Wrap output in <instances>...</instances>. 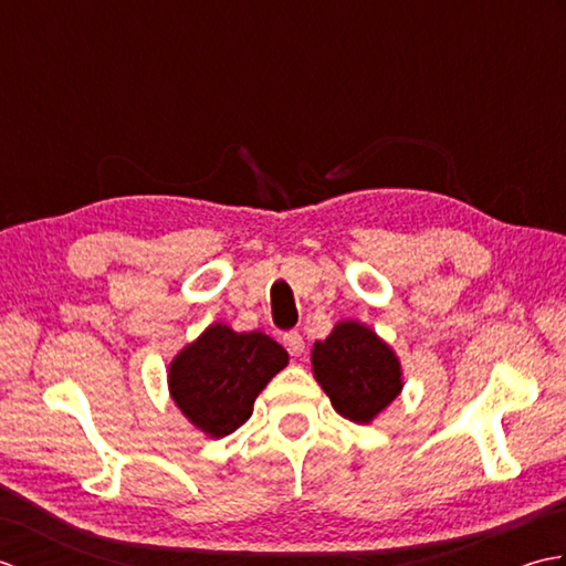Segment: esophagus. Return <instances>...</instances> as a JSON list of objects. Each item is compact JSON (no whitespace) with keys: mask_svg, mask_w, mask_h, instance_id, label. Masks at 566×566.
I'll list each match as a JSON object with an SVG mask.
<instances>
[{"mask_svg":"<svg viewBox=\"0 0 566 566\" xmlns=\"http://www.w3.org/2000/svg\"><path fill=\"white\" fill-rule=\"evenodd\" d=\"M282 340H284V347H286V350H290L292 357H302V353L306 350V343H304V338L296 331L284 333Z\"/></svg>","mask_w":566,"mask_h":566,"instance_id":"1","label":"esophagus"}]
</instances>
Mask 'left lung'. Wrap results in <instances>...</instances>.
<instances>
[{
	"label": "left lung",
	"mask_w": 566,
	"mask_h": 566,
	"mask_svg": "<svg viewBox=\"0 0 566 566\" xmlns=\"http://www.w3.org/2000/svg\"><path fill=\"white\" fill-rule=\"evenodd\" d=\"M314 377L335 411L353 423H371L403 389L401 363L379 335L359 321H340L311 350Z\"/></svg>",
	"instance_id": "8db88e82"
}]
</instances>
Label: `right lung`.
<instances>
[{
    "mask_svg": "<svg viewBox=\"0 0 566 566\" xmlns=\"http://www.w3.org/2000/svg\"><path fill=\"white\" fill-rule=\"evenodd\" d=\"M290 365L284 347L260 331L235 333L213 323L170 363V396L209 438H226L252 416V403Z\"/></svg>",
    "mask_w": 566,
    "mask_h": 566,
    "instance_id": "1",
    "label": "right lung"
}]
</instances>
